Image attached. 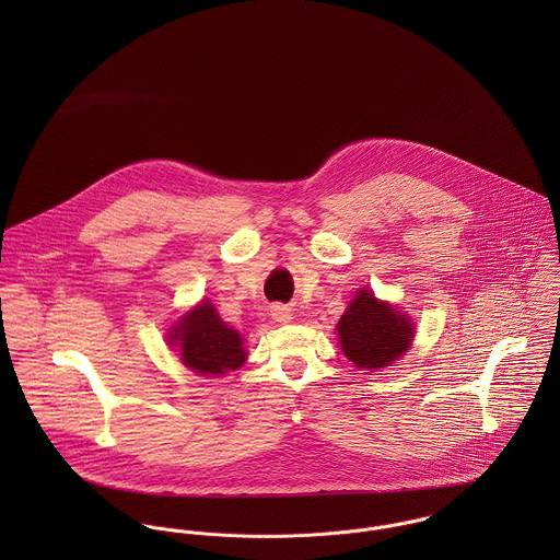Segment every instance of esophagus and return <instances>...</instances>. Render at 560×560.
I'll list each match as a JSON object with an SVG mask.
<instances>
[{
	"label": "esophagus",
	"mask_w": 560,
	"mask_h": 560,
	"mask_svg": "<svg viewBox=\"0 0 560 560\" xmlns=\"http://www.w3.org/2000/svg\"><path fill=\"white\" fill-rule=\"evenodd\" d=\"M271 319L278 320V323H289L293 319V313L287 306H273L271 308Z\"/></svg>",
	"instance_id": "34e87169"
}]
</instances>
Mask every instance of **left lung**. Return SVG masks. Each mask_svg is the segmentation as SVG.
I'll return each mask as SVG.
<instances>
[{"label":"left lung","mask_w":560,"mask_h":560,"mask_svg":"<svg viewBox=\"0 0 560 560\" xmlns=\"http://www.w3.org/2000/svg\"><path fill=\"white\" fill-rule=\"evenodd\" d=\"M336 331L345 355L364 371L390 366L409 349L416 334L405 311L380 302L369 287L355 293Z\"/></svg>","instance_id":"1"}]
</instances>
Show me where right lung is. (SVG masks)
Masks as SVG:
<instances>
[{
	"label": "right lung",
	"mask_w": 560,
	"mask_h": 560,
	"mask_svg": "<svg viewBox=\"0 0 560 560\" xmlns=\"http://www.w3.org/2000/svg\"><path fill=\"white\" fill-rule=\"evenodd\" d=\"M167 345L178 347L180 362L198 375L237 371L247 358L240 331L220 319L209 300L187 311L170 327Z\"/></svg>",
	"instance_id": "1"
}]
</instances>
